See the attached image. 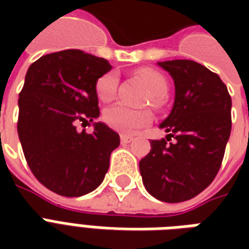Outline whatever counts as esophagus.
I'll use <instances>...</instances> for the list:
<instances>
[{
  "label": "esophagus",
  "instance_id": "esophagus-1",
  "mask_svg": "<svg viewBox=\"0 0 249 249\" xmlns=\"http://www.w3.org/2000/svg\"><path fill=\"white\" fill-rule=\"evenodd\" d=\"M120 140H121V144H129L130 141L133 140L130 136H125V135H121V137H120Z\"/></svg>",
  "mask_w": 249,
  "mask_h": 249
}]
</instances>
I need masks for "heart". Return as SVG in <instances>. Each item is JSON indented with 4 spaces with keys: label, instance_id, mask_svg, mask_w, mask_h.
Wrapping results in <instances>:
<instances>
[{
    "label": "heart",
    "instance_id": "heart-1",
    "mask_svg": "<svg viewBox=\"0 0 249 249\" xmlns=\"http://www.w3.org/2000/svg\"><path fill=\"white\" fill-rule=\"evenodd\" d=\"M137 76L142 78L149 88L152 93V105L159 107L162 103V96L168 90L165 77L151 68H144V69L137 71ZM117 85H119V74L116 71H110L103 74L96 82V93L98 98L104 103L112 101L117 92ZM104 120L114 130L129 135L145 126L146 124H149L152 114L148 110H139V109L128 108L123 104H116L105 109Z\"/></svg>",
    "mask_w": 249,
    "mask_h": 249
}]
</instances>
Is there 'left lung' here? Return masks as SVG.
Listing matches in <instances>:
<instances>
[{
	"mask_svg": "<svg viewBox=\"0 0 249 249\" xmlns=\"http://www.w3.org/2000/svg\"><path fill=\"white\" fill-rule=\"evenodd\" d=\"M159 65L175 81V103L160 124L167 140L151 141L140 173L153 197L180 203L203 192L219 172L232 128V100L220 77L198 62L172 60Z\"/></svg>",
	"mask_w": 249,
	"mask_h": 249,
	"instance_id": "left-lung-1",
	"label": "left lung"
}]
</instances>
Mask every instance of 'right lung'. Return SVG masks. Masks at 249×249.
Masks as SVG:
<instances>
[{"label":"right lung","mask_w":249,"mask_h":249,"mask_svg":"<svg viewBox=\"0 0 249 249\" xmlns=\"http://www.w3.org/2000/svg\"><path fill=\"white\" fill-rule=\"evenodd\" d=\"M112 69L105 58L78 49L45 54L29 66L19 92L17 130L36 178L52 192L77 197L92 192L108 172L120 136L103 123L96 82Z\"/></svg>","instance_id":"1"}]
</instances>
